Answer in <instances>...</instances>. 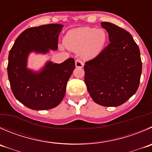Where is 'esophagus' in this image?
<instances>
[{
    "label": "esophagus",
    "mask_w": 152,
    "mask_h": 152,
    "mask_svg": "<svg viewBox=\"0 0 152 152\" xmlns=\"http://www.w3.org/2000/svg\"><path fill=\"white\" fill-rule=\"evenodd\" d=\"M75 65H76V67H80V68H82V67H83L84 64L82 60L76 59V61H75Z\"/></svg>",
    "instance_id": "1"
}]
</instances>
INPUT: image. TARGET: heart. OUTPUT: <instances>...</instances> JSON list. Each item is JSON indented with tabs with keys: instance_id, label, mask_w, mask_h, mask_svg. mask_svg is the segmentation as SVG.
<instances>
[{
	"instance_id": "obj_1",
	"label": "heart",
	"mask_w": 152,
	"mask_h": 152,
	"mask_svg": "<svg viewBox=\"0 0 152 152\" xmlns=\"http://www.w3.org/2000/svg\"><path fill=\"white\" fill-rule=\"evenodd\" d=\"M107 42V34L102 29L81 27L69 31L64 44L67 49L81 52L83 58L91 59L101 53Z\"/></svg>"
}]
</instances>
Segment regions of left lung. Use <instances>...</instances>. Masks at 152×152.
Returning a JSON list of instances; mask_svg holds the SVG:
<instances>
[{
    "instance_id": "8db88e82",
    "label": "left lung",
    "mask_w": 152,
    "mask_h": 152,
    "mask_svg": "<svg viewBox=\"0 0 152 152\" xmlns=\"http://www.w3.org/2000/svg\"><path fill=\"white\" fill-rule=\"evenodd\" d=\"M101 25L108 33L110 44L85 62V82L96 103L116 107L137 91L142 73L140 52L129 32L109 22Z\"/></svg>"
}]
</instances>
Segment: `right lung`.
Segmentation results:
<instances>
[{
  "instance_id": "add662e5",
  "label": "right lung",
  "mask_w": 152,
  "mask_h": 152,
  "mask_svg": "<svg viewBox=\"0 0 152 152\" xmlns=\"http://www.w3.org/2000/svg\"><path fill=\"white\" fill-rule=\"evenodd\" d=\"M62 28L58 23L29 28L19 35L10 51L7 73L12 91L20 103L32 110H48L58 105L75 69L72 58L61 64L48 61L39 71L27 67L29 53L46 54L58 49Z\"/></svg>"
}]
</instances>
